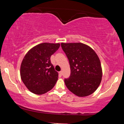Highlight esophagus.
<instances>
[{
  "mask_svg": "<svg viewBox=\"0 0 124 124\" xmlns=\"http://www.w3.org/2000/svg\"><path fill=\"white\" fill-rule=\"evenodd\" d=\"M59 75H62V73H63V72H62V71H60V72H59Z\"/></svg>",
  "mask_w": 124,
  "mask_h": 124,
  "instance_id": "obj_1",
  "label": "esophagus"
}]
</instances>
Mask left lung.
<instances>
[{"label":"left lung","instance_id":"obj_1","mask_svg":"<svg viewBox=\"0 0 124 124\" xmlns=\"http://www.w3.org/2000/svg\"><path fill=\"white\" fill-rule=\"evenodd\" d=\"M69 61L70 76L65 79L68 89L78 97L93 93L101 82L103 72L100 61L90 46L81 42L61 43Z\"/></svg>","mask_w":124,"mask_h":124}]
</instances>
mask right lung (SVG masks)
<instances>
[{
	"label": "right lung",
	"instance_id": "1",
	"mask_svg": "<svg viewBox=\"0 0 124 124\" xmlns=\"http://www.w3.org/2000/svg\"><path fill=\"white\" fill-rule=\"evenodd\" d=\"M59 46V43L44 42L35 45L25 54L21 63L20 76L31 93L43 94L55 85L58 73L50 58Z\"/></svg>",
	"mask_w": 124,
	"mask_h": 124
}]
</instances>
